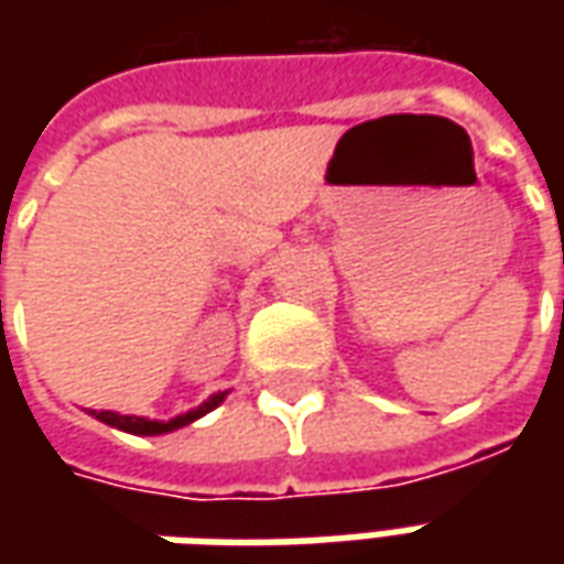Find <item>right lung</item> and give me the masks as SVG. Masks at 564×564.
<instances>
[{
	"label": "right lung",
	"mask_w": 564,
	"mask_h": 564,
	"mask_svg": "<svg viewBox=\"0 0 564 564\" xmlns=\"http://www.w3.org/2000/svg\"><path fill=\"white\" fill-rule=\"evenodd\" d=\"M229 390L214 392L208 402H202L193 411L186 414H177L172 420H148V416H135V414H117V411H87L90 416H96L99 423L111 425V429H120V432H129V435H165V432H174V429H184V425L196 423L198 416L210 414L214 408H220L226 402Z\"/></svg>",
	"instance_id": "right-lung-1"
}]
</instances>
